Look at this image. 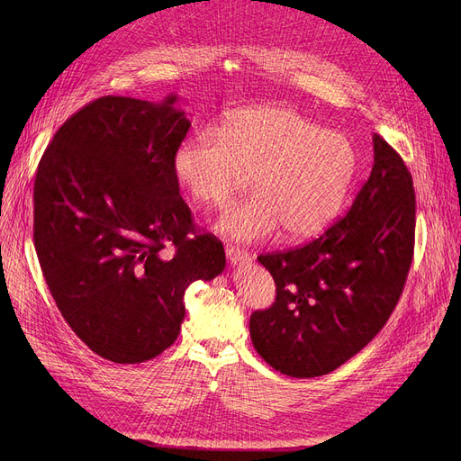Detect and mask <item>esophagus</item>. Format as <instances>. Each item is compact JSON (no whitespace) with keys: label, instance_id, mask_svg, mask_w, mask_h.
Listing matches in <instances>:
<instances>
[{"label":"esophagus","instance_id":"34e87169","mask_svg":"<svg viewBox=\"0 0 461 461\" xmlns=\"http://www.w3.org/2000/svg\"><path fill=\"white\" fill-rule=\"evenodd\" d=\"M226 258H228L230 265H233V267H235V265H240V263L249 261L250 254L245 252V250H240V249H235V247H228L226 249Z\"/></svg>","mask_w":461,"mask_h":461}]
</instances>
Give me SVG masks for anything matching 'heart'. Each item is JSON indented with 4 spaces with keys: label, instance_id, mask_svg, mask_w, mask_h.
<instances>
[{
    "label": "heart",
    "instance_id": "heart-1",
    "mask_svg": "<svg viewBox=\"0 0 461 461\" xmlns=\"http://www.w3.org/2000/svg\"><path fill=\"white\" fill-rule=\"evenodd\" d=\"M172 167L194 202L218 209L252 177L256 196L231 207L216 226L252 243L278 228L289 239L325 231L346 203L357 155L342 132L321 131L295 110L265 106L235 110L216 132L183 140Z\"/></svg>",
    "mask_w": 461,
    "mask_h": 461
}]
</instances>
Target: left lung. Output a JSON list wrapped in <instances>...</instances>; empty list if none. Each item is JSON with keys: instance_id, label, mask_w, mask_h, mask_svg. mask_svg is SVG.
Segmentation results:
<instances>
[{"instance_id": "left-lung-1", "label": "left lung", "mask_w": 461, "mask_h": 461, "mask_svg": "<svg viewBox=\"0 0 461 461\" xmlns=\"http://www.w3.org/2000/svg\"><path fill=\"white\" fill-rule=\"evenodd\" d=\"M372 140V172L348 214L304 247L258 258L276 301L252 313L250 338L280 374L316 377L342 366L402 295L415 247L413 179L389 143Z\"/></svg>"}]
</instances>
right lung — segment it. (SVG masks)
I'll return each instance as SVG.
<instances>
[{
	"instance_id": "obj_1",
	"label": "right lung",
	"mask_w": 461,
	"mask_h": 461,
	"mask_svg": "<svg viewBox=\"0 0 461 461\" xmlns=\"http://www.w3.org/2000/svg\"><path fill=\"white\" fill-rule=\"evenodd\" d=\"M101 96L54 134L35 177L33 239L68 327L117 365L172 346L185 292L226 267L221 240L198 233L179 196L174 153L190 121L176 106ZM176 252L167 257L163 249Z\"/></svg>"
}]
</instances>
